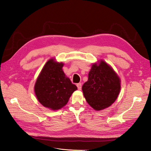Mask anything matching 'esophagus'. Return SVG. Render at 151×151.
Listing matches in <instances>:
<instances>
[{"mask_svg": "<svg viewBox=\"0 0 151 151\" xmlns=\"http://www.w3.org/2000/svg\"><path fill=\"white\" fill-rule=\"evenodd\" d=\"M76 86H77V88L78 90H81V88H82V84L81 83H77L76 84Z\"/></svg>", "mask_w": 151, "mask_h": 151, "instance_id": "esophagus-1", "label": "esophagus"}]
</instances>
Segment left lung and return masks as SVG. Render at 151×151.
Instances as JSON below:
<instances>
[{"instance_id":"left-lung-1","label":"left lung","mask_w":151,"mask_h":151,"mask_svg":"<svg viewBox=\"0 0 151 151\" xmlns=\"http://www.w3.org/2000/svg\"><path fill=\"white\" fill-rule=\"evenodd\" d=\"M82 90L89 105L99 111L115 101L121 90L120 78L111 66L101 60L99 65L92 66Z\"/></svg>"}]
</instances>
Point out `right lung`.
<instances>
[{"label":"right lung","instance_id":"obj_1","mask_svg":"<svg viewBox=\"0 0 151 151\" xmlns=\"http://www.w3.org/2000/svg\"><path fill=\"white\" fill-rule=\"evenodd\" d=\"M63 63L50 59L45 64L35 85L37 99L51 110L60 109L68 103L77 87L64 73Z\"/></svg>","mask_w":151,"mask_h":151}]
</instances>
